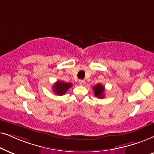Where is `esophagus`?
<instances>
[{
	"label": "esophagus",
	"instance_id": "esophagus-1",
	"mask_svg": "<svg viewBox=\"0 0 154 154\" xmlns=\"http://www.w3.org/2000/svg\"><path fill=\"white\" fill-rule=\"evenodd\" d=\"M79 84L80 85H85V80H82V79H80V80H79Z\"/></svg>",
	"mask_w": 154,
	"mask_h": 154
}]
</instances>
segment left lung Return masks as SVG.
Here are the masks:
<instances>
[{
    "label": "left lung",
    "instance_id": "1",
    "mask_svg": "<svg viewBox=\"0 0 154 154\" xmlns=\"http://www.w3.org/2000/svg\"><path fill=\"white\" fill-rule=\"evenodd\" d=\"M94 91V95L97 98H103L104 97V91H105V87L101 84H98L96 86L92 87Z\"/></svg>",
    "mask_w": 154,
    "mask_h": 154
}]
</instances>
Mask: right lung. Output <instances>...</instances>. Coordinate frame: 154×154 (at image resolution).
<instances>
[{"mask_svg": "<svg viewBox=\"0 0 154 154\" xmlns=\"http://www.w3.org/2000/svg\"><path fill=\"white\" fill-rule=\"evenodd\" d=\"M72 86V83H66L62 81H57L53 86L54 93L58 96H63L65 94L67 90Z\"/></svg>", "mask_w": 154, "mask_h": 154, "instance_id": "1", "label": "right lung"}]
</instances>
